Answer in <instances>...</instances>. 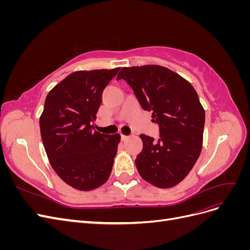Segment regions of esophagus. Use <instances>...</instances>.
Wrapping results in <instances>:
<instances>
[{
  "label": "esophagus",
  "mask_w": 250,
  "mask_h": 250,
  "mask_svg": "<svg viewBox=\"0 0 250 250\" xmlns=\"http://www.w3.org/2000/svg\"><path fill=\"white\" fill-rule=\"evenodd\" d=\"M129 138L128 137V135H124V134H121V140H122V142H125V141H127V139Z\"/></svg>",
  "instance_id": "esophagus-1"
}]
</instances>
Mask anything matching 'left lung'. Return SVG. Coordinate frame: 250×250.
<instances>
[{"mask_svg": "<svg viewBox=\"0 0 250 250\" xmlns=\"http://www.w3.org/2000/svg\"><path fill=\"white\" fill-rule=\"evenodd\" d=\"M131 86L143 109L160 125L157 142L141 134L143 149L135 166L143 179L168 188L183 181L197 162L206 113L195 88L167 67L147 64L122 67L117 80Z\"/></svg>", "mask_w": 250, "mask_h": 250, "instance_id": "obj_1", "label": "left lung"}]
</instances>
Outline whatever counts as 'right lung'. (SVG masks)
I'll return each instance as SVG.
<instances>
[{
	"mask_svg": "<svg viewBox=\"0 0 250 250\" xmlns=\"http://www.w3.org/2000/svg\"><path fill=\"white\" fill-rule=\"evenodd\" d=\"M120 67L77 71L53 87L40 118L49 162L65 184L92 191L108 180L121 137L94 130L103 89Z\"/></svg>",
	"mask_w": 250,
	"mask_h": 250,
	"instance_id": "1",
	"label": "right lung"
}]
</instances>
